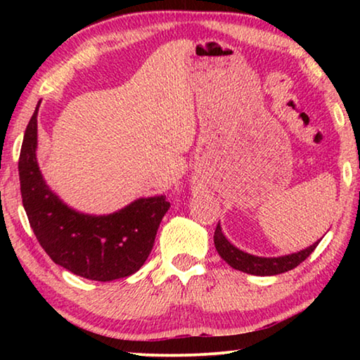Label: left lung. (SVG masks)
<instances>
[{"label":"left lung","mask_w":360,"mask_h":360,"mask_svg":"<svg viewBox=\"0 0 360 360\" xmlns=\"http://www.w3.org/2000/svg\"><path fill=\"white\" fill-rule=\"evenodd\" d=\"M318 245L319 241L314 243L313 246L303 249L300 252L283 255V257H257V255L243 252L238 248L231 245V243L224 236L222 229L219 224L214 231V246L219 255H221L230 266H233L235 270L257 276H273L292 270V268L300 265L302 262L314 251Z\"/></svg>","instance_id":"left-lung-1"}]
</instances>
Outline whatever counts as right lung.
I'll return each mask as SVG.
<instances>
[{"instance_id": "right-lung-1", "label": "right lung", "mask_w": 360, "mask_h": 360, "mask_svg": "<svg viewBox=\"0 0 360 360\" xmlns=\"http://www.w3.org/2000/svg\"><path fill=\"white\" fill-rule=\"evenodd\" d=\"M38 108L23 136L19 176L23 208L39 245L56 264L77 276L112 281L133 275L149 257L169 202L163 195L139 198L109 216L68 208L46 186L36 160Z\"/></svg>"}]
</instances>
